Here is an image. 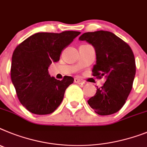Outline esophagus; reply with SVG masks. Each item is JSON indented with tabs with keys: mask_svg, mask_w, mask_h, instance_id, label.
Segmentation results:
<instances>
[{
	"mask_svg": "<svg viewBox=\"0 0 147 147\" xmlns=\"http://www.w3.org/2000/svg\"><path fill=\"white\" fill-rule=\"evenodd\" d=\"M74 82L77 84H80V85H82V84L85 83V82H84V81H82V80H80V79H78V78H75Z\"/></svg>",
	"mask_w": 147,
	"mask_h": 147,
	"instance_id": "obj_1",
	"label": "esophagus"
}]
</instances>
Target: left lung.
Returning <instances> with one entry per match:
<instances>
[{
  "mask_svg": "<svg viewBox=\"0 0 147 147\" xmlns=\"http://www.w3.org/2000/svg\"><path fill=\"white\" fill-rule=\"evenodd\" d=\"M94 46L96 61L92 75L106 77L101 88L88 103L96 114L109 115L124 106L132 88L136 72L134 53L126 42L108 31L85 32L80 37Z\"/></svg>",
  "mask_w": 147,
  "mask_h": 147,
  "instance_id": "obj_1",
  "label": "left lung"
}]
</instances>
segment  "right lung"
<instances>
[{
    "label": "right lung",
    "instance_id": "obj_1",
    "mask_svg": "<svg viewBox=\"0 0 147 147\" xmlns=\"http://www.w3.org/2000/svg\"><path fill=\"white\" fill-rule=\"evenodd\" d=\"M80 34L77 31L38 32L15 49L11 80L20 102L29 111L49 115L61 104L65 90L74 80L68 76L61 81L51 77L48 67L59 60L61 51Z\"/></svg>",
    "mask_w": 147,
    "mask_h": 147
}]
</instances>
